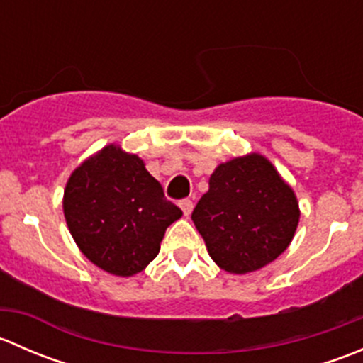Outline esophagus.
I'll return each instance as SVG.
<instances>
[{"label": "esophagus", "mask_w": 363, "mask_h": 363, "mask_svg": "<svg viewBox=\"0 0 363 363\" xmlns=\"http://www.w3.org/2000/svg\"><path fill=\"white\" fill-rule=\"evenodd\" d=\"M179 205H181V208H182V212H184V216L191 214V211H193V202H191V200L184 199V200H181V202H179Z\"/></svg>", "instance_id": "obj_1"}]
</instances>
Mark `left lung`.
Returning a JSON list of instances; mask_svg holds the SVG:
<instances>
[{
  "instance_id": "left-lung-1",
  "label": "left lung",
  "mask_w": 363,
  "mask_h": 363,
  "mask_svg": "<svg viewBox=\"0 0 363 363\" xmlns=\"http://www.w3.org/2000/svg\"><path fill=\"white\" fill-rule=\"evenodd\" d=\"M298 218L294 189L259 155L219 164L191 214L211 258L232 274L274 262L290 246Z\"/></svg>"
}]
</instances>
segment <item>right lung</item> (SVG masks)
Returning a JSON list of instances; mask_svg holds the SVG:
<instances>
[{
  "label": "right lung",
  "mask_w": 363,
  "mask_h": 363,
  "mask_svg": "<svg viewBox=\"0 0 363 363\" xmlns=\"http://www.w3.org/2000/svg\"><path fill=\"white\" fill-rule=\"evenodd\" d=\"M65 218L80 251L113 276H133L158 256L182 211L135 155L107 145L84 161L65 189Z\"/></svg>",
  "instance_id": "1"
}]
</instances>
